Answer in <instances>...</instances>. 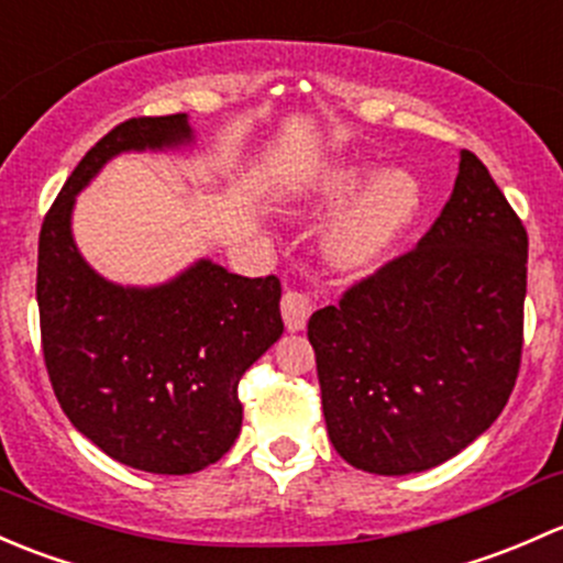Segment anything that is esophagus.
Listing matches in <instances>:
<instances>
[{"label":"esophagus","mask_w":563,"mask_h":563,"mask_svg":"<svg viewBox=\"0 0 563 563\" xmlns=\"http://www.w3.org/2000/svg\"><path fill=\"white\" fill-rule=\"evenodd\" d=\"M282 317L284 324H287L289 333H298V330L306 328L311 317V300L306 292H298V289H287L282 298Z\"/></svg>","instance_id":"esophagus-1"}]
</instances>
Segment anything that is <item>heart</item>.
Wrapping results in <instances>:
<instances>
[{
  "label": "heart",
  "mask_w": 563,
  "mask_h": 563,
  "mask_svg": "<svg viewBox=\"0 0 563 563\" xmlns=\"http://www.w3.org/2000/svg\"><path fill=\"white\" fill-rule=\"evenodd\" d=\"M344 206L324 235L322 252L330 268L363 274L379 265L415 224L422 187L404 167L379 173L374 159H341L303 184L289 211L300 219H322Z\"/></svg>",
  "instance_id": "b5f03b06"
}]
</instances>
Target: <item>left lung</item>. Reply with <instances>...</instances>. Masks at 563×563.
Returning <instances> with one entry per match:
<instances>
[{"label":"left lung","mask_w":563,"mask_h":563,"mask_svg":"<svg viewBox=\"0 0 563 563\" xmlns=\"http://www.w3.org/2000/svg\"><path fill=\"white\" fill-rule=\"evenodd\" d=\"M529 235L461 152L448 206L411 252L309 320L335 453L368 474L439 466L507 407L523 350Z\"/></svg>","instance_id":"left-lung-1"}]
</instances>
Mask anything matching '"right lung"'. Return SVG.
Here are the masks:
<instances>
[{"instance_id": "1", "label": "right lung", "mask_w": 563, "mask_h": 563, "mask_svg": "<svg viewBox=\"0 0 563 563\" xmlns=\"http://www.w3.org/2000/svg\"><path fill=\"white\" fill-rule=\"evenodd\" d=\"M192 143L187 113L124 121L78 162L40 230V333L56 398L102 453L152 474L200 472L233 448L241 376L284 333L276 276L246 279L202 257L165 284L124 287L75 246V197L106 162Z\"/></svg>"}]
</instances>
